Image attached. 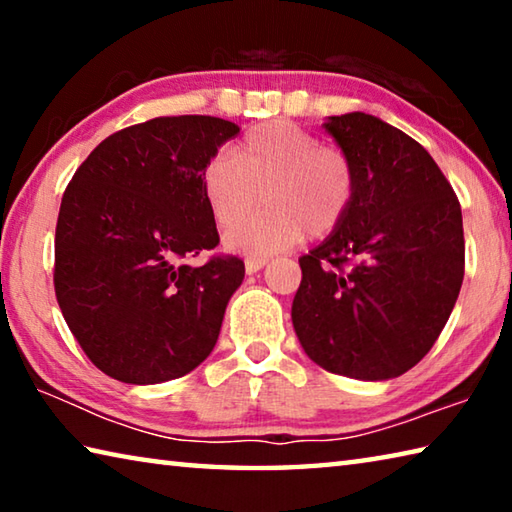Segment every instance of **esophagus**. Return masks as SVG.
I'll return each instance as SVG.
<instances>
[{"instance_id": "34e87169", "label": "esophagus", "mask_w": 512, "mask_h": 512, "mask_svg": "<svg viewBox=\"0 0 512 512\" xmlns=\"http://www.w3.org/2000/svg\"><path fill=\"white\" fill-rule=\"evenodd\" d=\"M268 264L266 257H248L246 259V273H257Z\"/></svg>"}]
</instances>
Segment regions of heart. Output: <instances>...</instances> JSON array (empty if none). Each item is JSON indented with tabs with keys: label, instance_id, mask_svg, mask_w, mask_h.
Here are the masks:
<instances>
[{
	"label": "heart",
	"instance_id": "b5f03b06",
	"mask_svg": "<svg viewBox=\"0 0 512 512\" xmlns=\"http://www.w3.org/2000/svg\"><path fill=\"white\" fill-rule=\"evenodd\" d=\"M357 164L334 144L287 119L257 124L201 169V192L219 228L243 218L264 197L267 210L238 223L225 246L264 257L296 246L302 237H329L348 219L357 198Z\"/></svg>",
	"mask_w": 512,
	"mask_h": 512
}]
</instances>
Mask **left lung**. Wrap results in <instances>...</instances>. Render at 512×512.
<instances>
[{"instance_id":"1","label":"left lung","mask_w":512,"mask_h":512,"mask_svg":"<svg viewBox=\"0 0 512 512\" xmlns=\"http://www.w3.org/2000/svg\"><path fill=\"white\" fill-rule=\"evenodd\" d=\"M325 131L357 164V198L341 228L298 259L293 327L327 372L400 377L438 341L461 291V203L400 128L350 112L329 117Z\"/></svg>"}]
</instances>
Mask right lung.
Returning <instances> with one entry per match:
<instances>
[{"instance_id": "right-lung-1", "label": "right lung", "mask_w": 512, "mask_h": 512, "mask_svg": "<svg viewBox=\"0 0 512 512\" xmlns=\"http://www.w3.org/2000/svg\"><path fill=\"white\" fill-rule=\"evenodd\" d=\"M237 133L219 117H155L106 137L69 180L54 241L56 300L108 377L160 384L214 350L244 262L183 259L219 246L201 169Z\"/></svg>"}]
</instances>
